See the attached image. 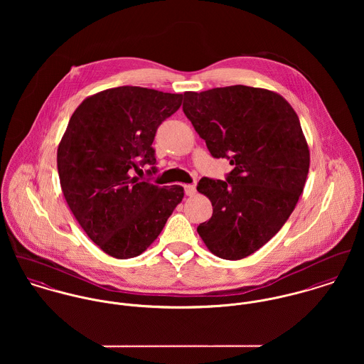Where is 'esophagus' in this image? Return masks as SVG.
Returning <instances> with one entry per match:
<instances>
[{
  "mask_svg": "<svg viewBox=\"0 0 364 364\" xmlns=\"http://www.w3.org/2000/svg\"><path fill=\"white\" fill-rule=\"evenodd\" d=\"M185 193H186V196H195L196 186L195 185H185Z\"/></svg>",
  "mask_w": 364,
  "mask_h": 364,
  "instance_id": "obj_1",
  "label": "esophagus"
}]
</instances>
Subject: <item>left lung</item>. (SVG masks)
I'll return each mask as SVG.
<instances>
[{
  "mask_svg": "<svg viewBox=\"0 0 364 364\" xmlns=\"http://www.w3.org/2000/svg\"><path fill=\"white\" fill-rule=\"evenodd\" d=\"M183 113L214 158H228L227 181L203 178L213 206L198 232L208 251L238 260L257 252L287 221L303 193L310 150L291 105L245 85L185 92Z\"/></svg>",
  "mask_w": 364,
  "mask_h": 364,
  "instance_id": "1",
  "label": "left lung"
}]
</instances>
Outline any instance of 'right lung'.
Here are the masks:
<instances>
[{
	"mask_svg": "<svg viewBox=\"0 0 364 364\" xmlns=\"http://www.w3.org/2000/svg\"><path fill=\"white\" fill-rule=\"evenodd\" d=\"M182 98L130 85L105 90L80 104L61 137L57 169L65 202L85 234L116 259L143 254L183 199L179 185L159 188L132 176L140 164H156V129Z\"/></svg>",
	"mask_w": 364,
	"mask_h": 364,
	"instance_id": "right-lung-1",
	"label": "right lung"
}]
</instances>
